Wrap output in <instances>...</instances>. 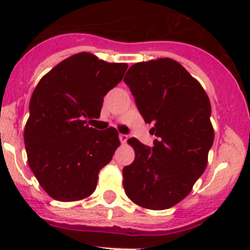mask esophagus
<instances>
[{
	"mask_svg": "<svg viewBox=\"0 0 250 250\" xmlns=\"http://www.w3.org/2000/svg\"><path fill=\"white\" fill-rule=\"evenodd\" d=\"M127 139H128L127 134H123V133L120 134V141L122 142V143H125V142H127Z\"/></svg>",
	"mask_w": 250,
	"mask_h": 250,
	"instance_id": "obj_1",
	"label": "esophagus"
}]
</instances>
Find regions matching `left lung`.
Listing matches in <instances>:
<instances>
[{"label":"left lung","mask_w":250,"mask_h":250,"mask_svg":"<svg viewBox=\"0 0 250 250\" xmlns=\"http://www.w3.org/2000/svg\"><path fill=\"white\" fill-rule=\"evenodd\" d=\"M125 82L157 139L152 148L128 139L136 158L123 168V188L143 208L168 209L189 194L207 167L214 141L210 102L201 83L172 58L133 64Z\"/></svg>","instance_id":"8db88e82"}]
</instances>
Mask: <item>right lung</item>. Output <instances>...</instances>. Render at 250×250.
I'll list each match as a JSON object with an SVG mask.
<instances>
[{
	"label": "right lung",
	"instance_id": "1",
	"mask_svg": "<svg viewBox=\"0 0 250 250\" xmlns=\"http://www.w3.org/2000/svg\"><path fill=\"white\" fill-rule=\"evenodd\" d=\"M127 67L81 52L53 67L33 91L23 133L27 159L56 201L89 197L98 173L121 145L113 127L97 130L87 120L100 117L103 97L122 81Z\"/></svg>",
	"mask_w": 250,
	"mask_h": 250
}]
</instances>
